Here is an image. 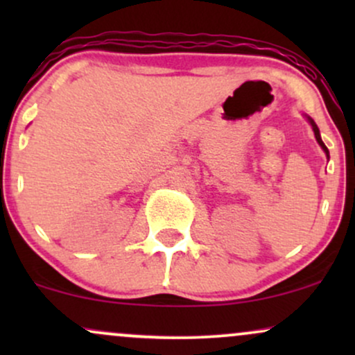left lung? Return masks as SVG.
Segmentation results:
<instances>
[{
	"instance_id": "1",
	"label": "left lung",
	"mask_w": 355,
	"mask_h": 355,
	"mask_svg": "<svg viewBox=\"0 0 355 355\" xmlns=\"http://www.w3.org/2000/svg\"><path fill=\"white\" fill-rule=\"evenodd\" d=\"M307 120H309V123H311V125H312V130H313V135H315V140H317V144H319V145L322 146V150H324V152H325V155H327V158H329V150H327V146H325V145H324V141H322V138H320V132H319V128H317L315 121H313L311 116H307Z\"/></svg>"
}]
</instances>
